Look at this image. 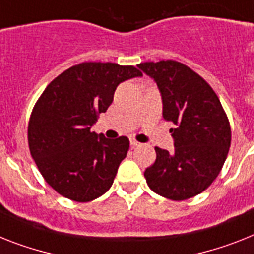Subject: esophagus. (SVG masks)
<instances>
[{"label": "esophagus", "instance_id": "34e87169", "mask_svg": "<svg viewBox=\"0 0 254 254\" xmlns=\"http://www.w3.org/2000/svg\"><path fill=\"white\" fill-rule=\"evenodd\" d=\"M129 144H131V146H132V148H135V146L140 145V142H137V141H136V140H133V139H131V140H129Z\"/></svg>", "mask_w": 254, "mask_h": 254}]
</instances>
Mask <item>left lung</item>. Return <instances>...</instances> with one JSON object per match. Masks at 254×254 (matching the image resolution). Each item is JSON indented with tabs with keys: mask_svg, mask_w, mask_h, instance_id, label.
I'll return each instance as SVG.
<instances>
[{
	"mask_svg": "<svg viewBox=\"0 0 254 254\" xmlns=\"http://www.w3.org/2000/svg\"><path fill=\"white\" fill-rule=\"evenodd\" d=\"M140 70L156 81L174 152L156 146V162L144 173L153 192L174 201L206 190L221 171L231 145V128L221 101L198 74L177 61L144 62Z\"/></svg>",
	"mask_w": 254,
	"mask_h": 254,
	"instance_id": "8db88e82",
	"label": "left lung"
}]
</instances>
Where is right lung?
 Masks as SVG:
<instances>
[{
    "mask_svg": "<svg viewBox=\"0 0 254 254\" xmlns=\"http://www.w3.org/2000/svg\"><path fill=\"white\" fill-rule=\"evenodd\" d=\"M139 76L133 66L83 62L45 88L29 118L28 145L41 175L58 193L88 202L112 187L129 140L106 139L91 128L112 105L117 87Z\"/></svg>",
    "mask_w": 254,
    "mask_h": 254,
    "instance_id": "add662e5",
    "label": "right lung"
}]
</instances>
